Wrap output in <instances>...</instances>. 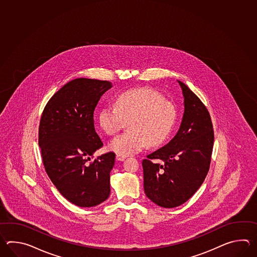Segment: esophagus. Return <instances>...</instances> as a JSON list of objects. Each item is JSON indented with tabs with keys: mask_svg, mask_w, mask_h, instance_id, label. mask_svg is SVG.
I'll return each mask as SVG.
<instances>
[{
	"mask_svg": "<svg viewBox=\"0 0 257 257\" xmlns=\"http://www.w3.org/2000/svg\"><path fill=\"white\" fill-rule=\"evenodd\" d=\"M126 158V156H124V155H121V154H116V160H117V161H124V160H125Z\"/></svg>",
	"mask_w": 257,
	"mask_h": 257,
	"instance_id": "34e87169",
	"label": "esophagus"
}]
</instances>
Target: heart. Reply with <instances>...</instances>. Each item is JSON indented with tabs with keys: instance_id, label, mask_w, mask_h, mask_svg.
I'll list each match as a JSON object with an SVG mask.
<instances>
[{
	"instance_id": "b5f03b06",
	"label": "heart",
	"mask_w": 257,
	"mask_h": 257,
	"mask_svg": "<svg viewBox=\"0 0 257 257\" xmlns=\"http://www.w3.org/2000/svg\"><path fill=\"white\" fill-rule=\"evenodd\" d=\"M175 104L151 88H135L121 93L115 105H104L99 112L101 128L115 135L128 121L130 131L115 137L109 147L117 154L131 155L146 145L155 147L168 138L175 126Z\"/></svg>"
}]
</instances>
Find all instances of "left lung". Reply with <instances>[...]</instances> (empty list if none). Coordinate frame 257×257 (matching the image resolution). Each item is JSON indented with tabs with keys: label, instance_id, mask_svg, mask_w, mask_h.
Listing matches in <instances>:
<instances>
[{
	"label": "left lung",
	"instance_id": "left-lung-1",
	"mask_svg": "<svg viewBox=\"0 0 257 257\" xmlns=\"http://www.w3.org/2000/svg\"><path fill=\"white\" fill-rule=\"evenodd\" d=\"M185 112L175 138L142 161L144 191L153 203L175 208L186 202L208 175L213 150L211 117L202 101L178 81Z\"/></svg>",
	"mask_w": 257,
	"mask_h": 257
}]
</instances>
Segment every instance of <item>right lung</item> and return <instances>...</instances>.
I'll list each match as a JSON object with an SVG mask.
<instances>
[{"mask_svg": "<svg viewBox=\"0 0 257 257\" xmlns=\"http://www.w3.org/2000/svg\"><path fill=\"white\" fill-rule=\"evenodd\" d=\"M111 87L108 81L72 80L49 99L40 118L39 145L45 170L60 194L78 207H94L109 197L115 153L90 160L104 145L94 130L93 112Z\"/></svg>", "mask_w": 257, "mask_h": 257, "instance_id": "obj_1", "label": "right lung"}]
</instances>
